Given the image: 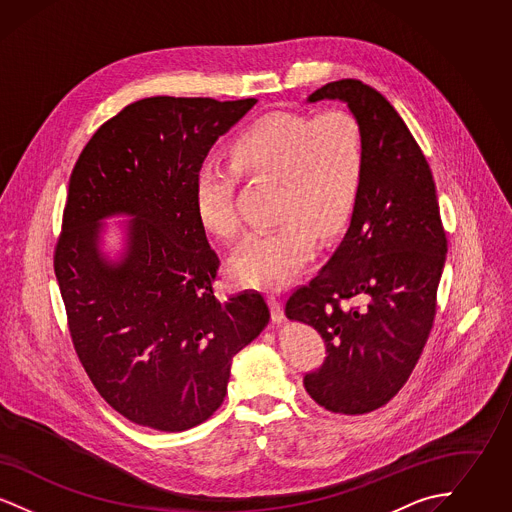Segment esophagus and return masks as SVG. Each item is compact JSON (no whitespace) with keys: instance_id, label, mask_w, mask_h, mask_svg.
<instances>
[{"instance_id":"obj_1","label":"esophagus","mask_w":512,"mask_h":512,"mask_svg":"<svg viewBox=\"0 0 512 512\" xmlns=\"http://www.w3.org/2000/svg\"><path fill=\"white\" fill-rule=\"evenodd\" d=\"M267 299L268 305H270V313H272V320H274V322H282V320H284V307H282L278 295L268 293Z\"/></svg>"}]
</instances>
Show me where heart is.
<instances>
[{"instance_id": "1", "label": "heart", "mask_w": 512, "mask_h": 512, "mask_svg": "<svg viewBox=\"0 0 512 512\" xmlns=\"http://www.w3.org/2000/svg\"><path fill=\"white\" fill-rule=\"evenodd\" d=\"M230 161H209L197 174L199 219L224 240L238 238L240 172L276 180L272 217L278 224L238 249L232 272L247 286L280 288L311 259L315 238L336 236L349 219L361 188L365 136L345 109L315 117L280 111L244 128L232 142Z\"/></svg>"}]
</instances>
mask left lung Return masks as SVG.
Instances as JSON below:
<instances>
[{
	"label": "left lung",
	"mask_w": 512,
	"mask_h": 512,
	"mask_svg": "<svg viewBox=\"0 0 512 512\" xmlns=\"http://www.w3.org/2000/svg\"><path fill=\"white\" fill-rule=\"evenodd\" d=\"M345 101L365 136V163L351 224L330 261L297 288L286 317L326 343L322 366L305 374L326 411L365 414L405 386L430 336L447 238L432 171L407 124L361 80L330 82L309 96ZM363 306L345 308L341 300Z\"/></svg>",
	"instance_id": "left-lung-1"
}]
</instances>
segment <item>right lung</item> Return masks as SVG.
<instances>
[{
    "label": "right lung",
    "mask_w": 512,
    "mask_h": 512,
    "mask_svg": "<svg viewBox=\"0 0 512 512\" xmlns=\"http://www.w3.org/2000/svg\"><path fill=\"white\" fill-rule=\"evenodd\" d=\"M255 98L130 103L82 149L53 268L74 351L99 395L134 424L184 432L224 401L232 357L268 324L259 292L219 301V255L195 184L209 149ZM128 216L125 251H101L102 220Z\"/></svg>",
    "instance_id": "1"
}]
</instances>
